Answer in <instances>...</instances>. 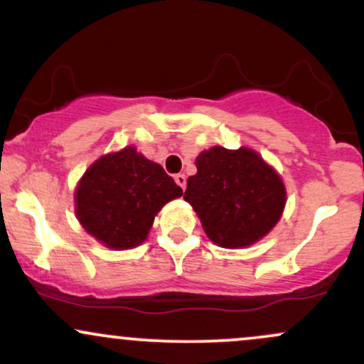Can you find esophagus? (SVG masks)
Returning <instances> with one entry per match:
<instances>
[{
	"label": "esophagus",
	"mask_w": 364,
	"mask_h": 364,
	"mask_svg": "<svg viewBox=\"0 0 364 364\" xmlns=\"http://www.w3.org/2000/svg\"><path fill=\"white\" fill-rule=\"evenodd\" d=\"M174 181H176L178 185L183 188V190L186 188V176H185V174H176V176H174Z\"/></svg>",
	"instance_id": "34e87169"
}]
</instances>
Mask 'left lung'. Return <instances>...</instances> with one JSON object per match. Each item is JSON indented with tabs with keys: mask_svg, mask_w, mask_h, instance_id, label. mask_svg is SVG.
I'll return each instance as SVG.
<instances>
[{
	"mask_svg": "<svg viewBox=\"0 0 364 364\" xmlns=\"http://www.w3.org/2000/svg\"><path fill=\"white\" fill-rule=\"evenodd\" d=\"M195 164L196 174L188 178L183 198L215 245L241 248L272 231L286 207V188L258 152L212 147Z\"/></svg>",
	"mask_w": 364,
	"mask_h": 364,
	"instance_id": "obj_1",
	"label": "left lung"
}]
</instances>
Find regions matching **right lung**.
Returning a JSON list of instances; mask_svg holds the SVG:
<instances>
[{
	"mask_svg": "<svg viewBox=\"0 0 364 364\" xmlns=\"http://www.w3.org/2000/svg\"><path fill=\"white\" fill-rule=\"evenodd\" d=\"M181 195L162 166L135 147H124L85 171L75 190V212L95 240L107 248L128 250L145 241L157 212Z\"/></svg>",
	"mask_w": 364,
	"mask_h": 364,
	"instance_id": "add662e5",
	"label": "right lung"
}]
</instances>
